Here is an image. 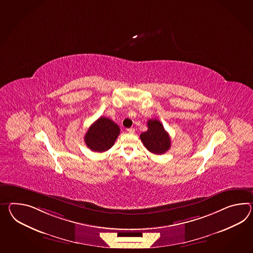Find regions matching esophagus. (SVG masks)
Listing matches in <instances>:
<instances>
[{
  "instance_id": "1",
  "label": "esophagus",
  "mask_w": 253,
  "mask_h": 253,
  "mask_svg": "<svg viewBox=\"0 0 253 253\" xmlns=\"http://www.w3.org/2000/svg\"><path fill=\"white\" fill-rule=\"evenodd\" d=\"M126 130H127V132H129V133H133L135 129H133V128H129V129H127Z\"/></svg>"
}]
</instances>
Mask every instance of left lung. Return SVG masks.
<instances>
[{
  "instance_id": "left-lung-1",
  "label": "left lung",
  "mask_w": 253,
  "mask_h": 253,
  "mask_svg": "<svg viewBox=\"0 0 253 253\" xmlns=\"http://www.w3.org/2000/svg\"><path fill=\"white\" fill-rule=\"evenodd\" d=\"M148 129L140 135L143 145L151 153L163 154L171 147V139L163 124L158 120H149Z\"/></svg>"
}]
</instances>
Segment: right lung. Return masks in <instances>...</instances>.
<instances>
[{
	"label": "right lung",
	"instance_id": "obj_1",
	"mask_svg": "<svg viewBox=\"0 0 253 253\" xmlns=\"http://www.w3.org/2000/svg\"><path fill=\"white\" fill-rule=\"evenodd\" d=\"M120 130L117 124L111 119L100 117L88 128L84 141L93 152L102 153L112 147Z\"/></svg>",
	"mask_w": 253,
	"mask_h": 253
}]
</instances>
